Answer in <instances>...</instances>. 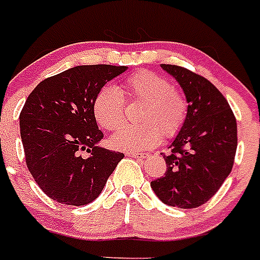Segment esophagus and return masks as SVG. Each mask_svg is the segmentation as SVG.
I'll return each mask as SVG.
<instances>
[{
    "mask_svg": "<svg viewBox=\"0 0 260 260\" xmlns=\"http://www.w3.org/2000/svg\"><path fill=\"white\" fill-rule=\"evenodd\" d=\"M127 156H130V157H134V158H146L147 157V154H143V153H137V152H127Z\"/></svg>",
    "mask_w": 260,
    "mask_h": 260,
    "instance_id": "1",
    "label": "esophagus"
}]
</instances>
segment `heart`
I'll return each instance as SVG.
<instances>
[{"mask_svg": "<svg viewBox=\"0 0 260 260\" xmlns=\"http://www.w3.org/2000/svg\"><path fill=\"white\" fill-rule=\"evenodd\" d=\"M123 91L130 99L144 101L140 112L143 123L120 128L111 138L113 148L143 151L156 146L161 135L173 138L179 133L187 117L188 102L168 78L152 71H139L126 78ZM125 104L118 87H102L92 102V113L99 126L106 130L120 127L125 118Z\"/></svg>", "mask_w": 260, "mask_h": 260, "instance_id": "b5f03b06", "label": "heart"}]
</instances>
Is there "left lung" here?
<instances>
[{
	"label": "left lung",
	"mask_w": 260,
	"mask_h": 260,
	"mask_svg": "<svg viewBox=\"0 0 260 260\" xmlns=\"http://www.w3.org/2000/svg\"><path fill=\"white\" fill-rule=\"evenodd\" d=\"M183 89L188 112L180 132L164 154L166 173L151 182L164 204L199 208L218 192L232 170L237 122L223 94L209 80L187 68L161 64Z\"/></svg>",
	"instance_id": "1"
}]
</instances>
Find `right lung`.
Segmentation results:
<instances>
[{"label":"right lung","mask_w":260,"mask_h":260,"mask_svg":"<svg viewBox=\"0 0 260 260\" xmlns=\"http://www.w3.org/2000/svg\"><path fill=\"white\" fill-rule=\"evenodd\" d=\"M125 66H77L40 82L20 112L25 164L50 199L81 206L94 201L123 153L102 148L92 113L98 91ZM86 150L87 157L80 152Z\"/></svg>","instance_id":"right-lung-1"}]
</instances>
